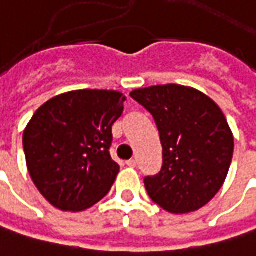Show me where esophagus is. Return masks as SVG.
<instances>
[{
	"label": "esophagus",
	"instance_id": "34e87169",
	"mask_svg": "<svg viewBox=\"0 0 256 256\" xmlns=\"http://www.w3.org/2000/svg\"><path fill=\"white\" fill-rule=\"evenodd\" d=\"M126 165L130 166V168H134V166H136V160H134V159H130V160L126 162Z\"/></svg>",
	"mask_w": 256,
	"mask_h": 256
}]
</instances>
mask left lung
Wrapping results in <instances>:
<instances>
[{"instance_id":"obj_1","label":"left lung","mask_w":256,"mask_h":256,"mask_svg":"<svg viewBox=\"0 0 256 256\" xmlns=\"http://www.w3.org/2000/svg\"><path fill=\"white\" fill-rule=\"evenodd\" d=\"M152 114L162 143V168L144 176L154 203L171 213L202 208L222 188L233 156V134L218 106L182 85L130 92Z\"/></svg>"}]
</instances>
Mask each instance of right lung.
I'll use <instances>...</instances> for the list:
<instances>
[{
    "label": "right lung",
    "instance_id": "right-lung-1",
    "mask_svg": "<svg viewBox=\"0 0 256 256\" xmlns=\"http://www.w3.org/2000/svg\"><path fill=\"white\" fill-rule=\"evenodd\" d=\"M126 97L80 90L44 102L24 130L30 176L42 196L64 212H80L107 196L118 174L110 155L112 128Z\"/></svg>",
    "mask_w": 256,
    "mask_h": 256
}]
</instances>
